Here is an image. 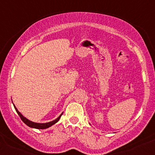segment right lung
Returning <instances> with one entry per match:
<instances>
[{
    "mask_svg": "<svg viewBox=\"0 0 155 155\" xmlns=\"http://www.w3.org/2000/svg\"><path fill=\"white\" fill-rule=\"evenodd\" d=\"M14 107H15V110H16V112H17V113H18V115H19L20 118H21V120H23V122H24V123L25 124H26L27 126H28V127H31V128L40 129V130H42V129H47V128H48V127H51L52 125H54V124H56V123H57V121H58V120H59V118H60V117L62 116V114H61V115H59V116L58 118H57V119H55V120H52V121L48 122V123H45V124L35 123V122L31 121V120H28V119H27L26 118H25V117L23 116V115H22V114L20 113L19 111H18V109H17L16 107H15V105H14Z\"/></svg>",
    "mask_w": 155,
    "mask_h": 155,
    "instance_id": "right-lung-1",
    "label": "right lung"
}]
</instances>
